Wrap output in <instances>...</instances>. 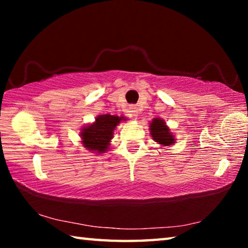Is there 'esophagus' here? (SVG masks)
<instances>
[{"instance_id": "1", "label": "esophagus", "mask_w": 248, "mask_h": 248, "mask_svg": "<svg viewBox=\"0 0 248 248\" xmlns=\"http://www.w3.org/2000/svg\"><path fill=\"white\" fill-rule=\"evenodd\" d=\"M128 112L130 114L131 117H137L138 114H139V110H138V107L134 106V105H131V106H129L128 108Z\"/></svg>"}]
</instances>
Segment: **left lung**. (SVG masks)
<instances>
[{"instance_id":"8db88e82","label":"left lung","mask_w":248,"mask_h":248,"mask_svg":"<svg viewBox=\"0 0 248 248\" xmlns=\"http://www.w3.org/2000/svg\"><path fill=\"white\" fill-rule=\"evenodd\" d=\"M150 132L152 139L163 146H170L175 143V137L170 131L165 121L161 118H154L150 124Z\"/></svg>"}]
</instances>
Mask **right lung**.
Returning <instances> with one entry per match:
<instances>
[{
  "label": "right lung",
  "mask_w": 248,
  "mask_h": 248,
  "mask_svg": "<svg viewBox=\"0 0 248 248\" xmlns=\"http://www.w3.org/2000/svg\"><path fill=\"white\" fill-rule=\"evenodd\" d=\"M121 120H125L124 117L108 114L96 117L95 123L83 127L79 132L84 148L96 154L106 152L114 136V130Z\"/></svg>",
  "instance_id": "1"
}]
</instances>
